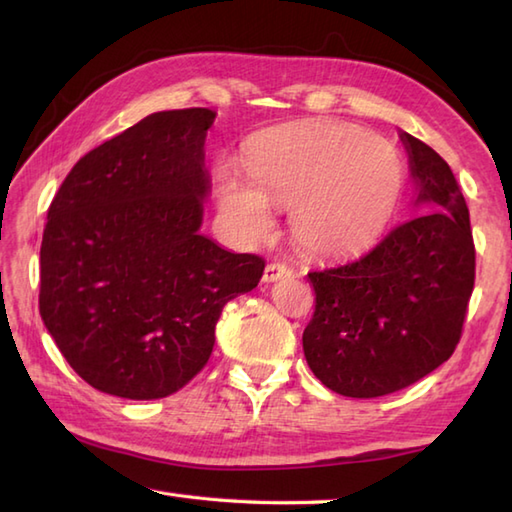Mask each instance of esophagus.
<instances>
[{
    "mask_svg": "<svg viewBox=\"0 0 512 512\" xmlns=\"http://www.w3.org/2000/svg\"><path fill=\"white\" fill-rule=\"evenodd\" d=\"M292 275V270L286 266V264H279V262H273V264H268L266 268H264V281L266 284H270V281H279V279H286V277H290Z\"/></svg>",
    "mask_w": 512,
    "mask_h": 512,
    "instance_id": "1",
    "label": "esophagus"
}]
</instances>
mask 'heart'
<instances>
[{
  "mask_svg": "<svg viewBox=\"0 0 512 512\" xmlns=\"http://www.w3.org/2000/svg\"><path fill=\"white\" fill-rule=\"evenodd\" d=\"M246 176L215 171V193L239 237L273 228L270 204L290 209L295 242L319 257H352L374 246L394 220L407 169L389 140L347 123L312 121L259 136Z\"/></svg>",
  "mask_w": 512,
  "mask_h": 512,
  "instance_id": "1",
  "label": "heart"
}]
</instances>
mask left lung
<instances>
[{
    "label": "left lung",
    "mask_w": 512,
    "mask_h": 512,
    "mask_svg": "<svg viewBox=\"0 0 512 512\" xmlns=\"http://www.w3.org/2000/svg\"><path fill=\"white\" fill-rule=\"evenodd\" d=\"M416 204L354 262L308 273L314 314L303 354L321 383L347 398L394 394L449 361L475 284L469 209L451 167L402 132Z\"/></svg>",
    "instance_id": "1"
}]
</instances>
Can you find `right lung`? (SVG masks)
<instances>
[{
  "mask_svg": "<svg viewBox=\"0 0 512 512\" xmlns=\"http://www.w3.org/2000/svg\"><path fill=\"white\" fill-rule=\"evenodd\" d=\"M213 121L206 107L149 114L76 162L48 209L41 319L105 394H176L209 361L222 308L264 275L259 255L200 233Z\"/></svg>",
  "mask_w": 512,
  "mask_h": 512,
  "instance_id": "1",
  "label": "right lung"
}]
</instances>
